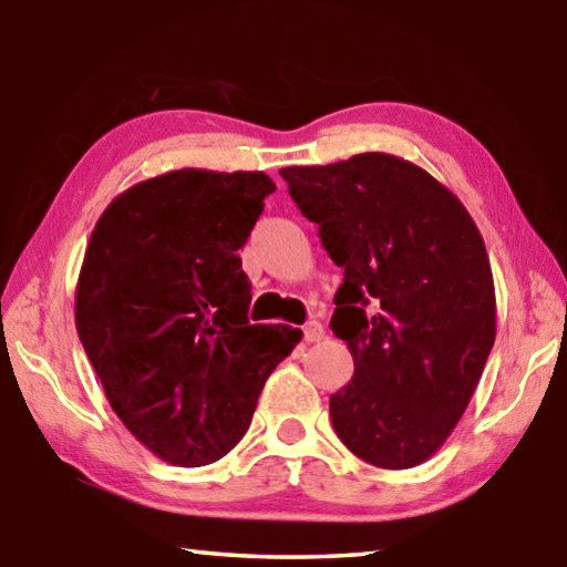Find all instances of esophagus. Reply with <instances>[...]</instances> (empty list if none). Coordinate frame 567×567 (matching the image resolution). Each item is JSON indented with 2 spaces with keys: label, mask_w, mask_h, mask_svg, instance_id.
Wrapping results in <instances>:
<instances>
[{
  "label": "esophagus",
  "mask_w": 567,
  "mask_h": 567,
  "mask_svg": "<svg viewBox=\"0 0 567 567\" xmlns=\"http://www.w3.org/2000/svg\"><path fill=\"white\" fill-rule=\"evenodd\" d=\"M305 332V342H320L324 338V328L318 322V320H310L302 328Z\"/></svg>",
  "instance_id": "34e87169"
}]
</instances>
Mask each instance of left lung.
<instances>
[{"label":"left lung","instance_id":"8db88e82","mask_svg":"<svg viewBox=\"0 0 567 567\" xmlns=\"http://www.w3.org/2000/svg\"><path fill=\"white\" fill-rule=\"evenodd\" d=\"M280 175L344 270L330 328L354 375L330 398L334 433L370 465L425 463L463 417L495 342L483 235L445 185L385 152Z\"/></svg>","mask_w":567,"mask_h":567}]
</instances>
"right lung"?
<instances>
[{
	"mask_svg": "<svg viewBox=\"0 0 567 567\" xmlns=\"http://www.w3.org/2000/svg\"><path fill=\"white\" fill-rule=\"evenodd\" d=\"M275 189L265 172L185 167L122 192L92 229L76 334L124 427L169 465L227 455L302 338L247 320L237 249Z\"/></svg>",
	"mask_w": 567,
	"mask_h": 567,
	"instance_id": "right-lung-1",
	"label": "right lung"
}]
</instances>
